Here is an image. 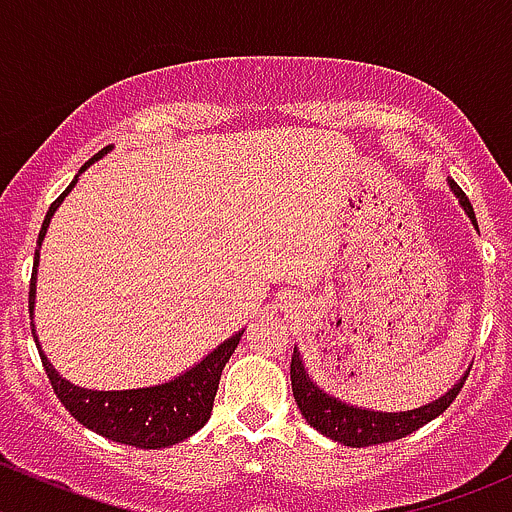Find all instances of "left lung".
<instances>
[{
  "label": "left lung",
  "mask_w": 512,
  "mask_h": 512,
  "mask_svg": "<svg viewBox=\"0 0 512 512\" xmlns=\"http://www.w3.org/2000/svg\"><path fill=\"white\" fill-rule=\"evenodd\" d=\"M448 188L453 190V195L458 198V205H461L463 213L471 218L473 227L478 230L476 213H473L471 200H468L466 193L458 188L456 180H448ZM468 371H471V366H468ZM468 371L451 386V389L446 391V394L438 396V399L431 401V404H423L411 411H374V409H366V406L347 404V401L327 394V391L319 389L317 381L309 376L307 366H304L302 354H299L297 347H294V354H292L289 379H292L294 401H297L299 411H302V416L307 418L309 426L317 428L322 436L342 443V446L364 448V446H376V443H389V441H396V438L409 436V433H414L421 426H426L428 421L441 416L443 411L453 404L458 391L463 389V381H466Z\"/></svg>",
  "instance_id": "left-lung-1"
}]
</instances>
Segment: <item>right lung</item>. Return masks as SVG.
Wrapping results in <instances>:
<instances>
[{"instance_id": "add662e5", "label": "right lung", "mask_w": 512, "mask_h": 512, "mask_svg": "<svg viewBox=\"0 0 512 512\" xmlns=\"http://www.w3.org/2000/svg\"><path fill=\"white\" fill-rule=\"evenodd\" d=\"M113 146H106L98 151L86 165H81L79 175L89 168L91 163L101 160L106 153H111ZM79 175L71 180L69 188L51 203L49 213H46L44 223H41L39 240H36L34 252V270H32V285H29V317H32V334L36 349H39L41 364H44L46 376H49L54 394L59 396L61 404L69 409V414L86 428L96 431L98 436L108 438V441L126 443V446L136 448H168L175 443L185 441L193 436L195 431L208 423L210 411H213L215 394H218L220 374L227 364L232 352L240 344L242 332H235L230 339L213 349L208 356L190 366L183 374L173 376L170 381L156 386H143V389H116V391H98L86 389V386L71 384L69 379L54 369L46 354L41 352L39 339H36L34 329V304H36V267H39V250L44 242L46 230H49L51 218L64 203L66 195L74 190L79 183Z\"/></svg>"}]
</instances>
